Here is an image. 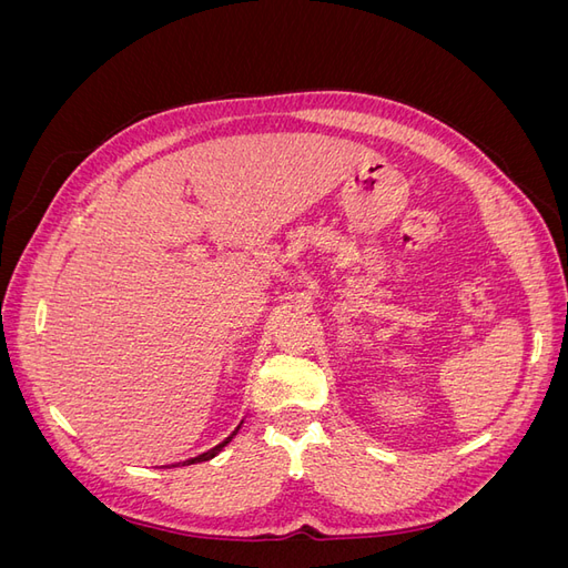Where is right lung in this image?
Here are the masks:
<instances>
[{
  "label": "right lung",
  "mask_w": 568,
  "mask_h": 568,
  "mask_svg": "<svg viewBox=\"0 0 568 568\" xmlns=\"http://www.w3.org/2000/svg\"><path fill=\"white\" fill-rule=\"evenodd\" d=\"M242 424H244V419H242ZM242 424H239L236 428H234V432L225 438V440H222V443H217L215 445V448H211V450H205L203 455H199V457H192V459H186V462H178V464H168V467H186V464H196V462H209V459H213L222 448H225V445L236 436V432H239V428H242Z\"/></svg>",
  "instance_id": "add662e5"
}]
</instances>
